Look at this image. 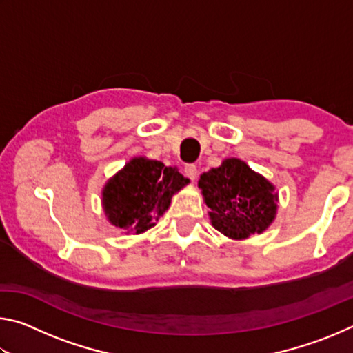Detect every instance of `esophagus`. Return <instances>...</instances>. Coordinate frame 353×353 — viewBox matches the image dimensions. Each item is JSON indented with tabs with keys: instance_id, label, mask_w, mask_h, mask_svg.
<instances>
[{
	"instance_id": "1",
	"label": "esophagus",
	"mask_w": 353,
	"mask_h": 353,
	"mask_svg": "<svg viewBox=\"0 0 353 353\" xmlns=\"http://www.w3.org/2000/svg\"><path fill=\"white\" fill-rule=\"evenodd\" d=\"M183 171H185V176L190 177L191 181H196V177H198V168H196L194 163H187V165H185Z\"/></svg>"
}]
</instances>
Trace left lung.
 <instances>
[{
    "instance_id": "left-lung-1",
    "label": "left lung",
    "mask_w": 353,
    "mask_h": 353,
    "mask_svg": "<svg viewBox=\"0 0 353 353\" xmlns=\"http://www.w3.org/2000/svg\"><path fill=\"white\" fill-rule=\"evenodd\" d=\"M198 185L213 227L234 240L261 234L276 216L274 187L241 160H224L219 168L204 172Z\"/></svg>"
}]
</instances>
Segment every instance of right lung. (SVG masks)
<instances>
[{
    "label": "right lung",
    "mask_w": 353,
    "mask_h": 353,
    "mask_svg": "<svg viewBox=\"0 0 353 353\" xmlns=\"http://www.w3.org/2000/svg\"><path fill=\"white\" fill-rule=\"evenodd\" d=\"M190 181L172 166L134 159L103 190L107 218L121 230L141 234L170 207L171 196Z\"/></svg>",
    "instance_id": "1"
}]
</instances>
